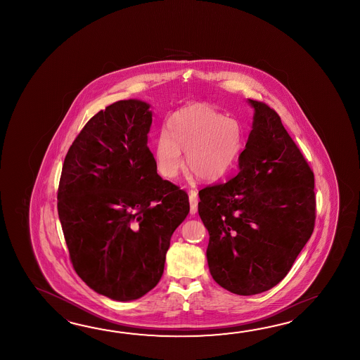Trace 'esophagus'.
<instances>
[{
  "mask_svg": "<svg viewBox=\"0 0 360 360\" xmlns=\"http://www.w3.org/2000/svg\"><path fill=\"white\" fill-rule=\"evenodd\" d=\"M189 202H191V214H197V207H198V199H197V193L191 191L189 193Z\"/></svg>",
  "mask_w": 360,
  "mask_h": 360,
  "instance_id": "1",
  "label": "esophagus"
}]
</instances>
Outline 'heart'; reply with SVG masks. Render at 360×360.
<instances>
[{
  "label": "heart",
  "mask_w": 360,
  "mask_h": 360,
  "mask_svg": "<svg viewBox=\"0 0 360 360\" xmlns=\"http://www.w3.org/2000/svg\"><path fill=\"white\" fill-rule=\"evenodd\" d=\"M243 150L240 124L207 104H189L169 115L154 146L157 169L175 179L185 165L207 183L226 176Z\"/></svg>",
  "instance_id": "1"
}]
</instances>
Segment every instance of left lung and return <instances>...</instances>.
<instances>
[{"label":"left lung","mask_w":360,"mask_h":360,"mask_svg":"<svg viewBox=\"0 0 360 360\" xmlns=\"http://www.w3.org/2000/svg\"><path fill=\"white\" fill-rule=\"evenodd\" d=\"M247 101L252 130L238 160V175L199 191L198 203L210 234V273L222 288L240 296L279 283L315 222L313 171L276 110Z\"/></svg>","instance_id":"left-lung-1"}]
</instances>
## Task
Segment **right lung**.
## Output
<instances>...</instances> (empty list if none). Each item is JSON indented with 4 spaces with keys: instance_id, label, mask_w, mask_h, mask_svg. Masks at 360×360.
Here are the masks:
<instances>
[{
    "instance_id": "obj_1",
    "label": "right lung",
    "mask_w": 360,
    "mask_h": 360,
    "mask_svg": "<svg viewBox=\"0 0 360 360\" xmlns=\"http://www.w3.org/2000/svg\"><path fill=\"white\" fill-rule=\"evenodd\" d=\"M150 104L121 100L84 124L61 169L58 214L70 260L91 290L132 301L163 274L189 198L157 174Z\"/></svg>"
}]
</instances>
